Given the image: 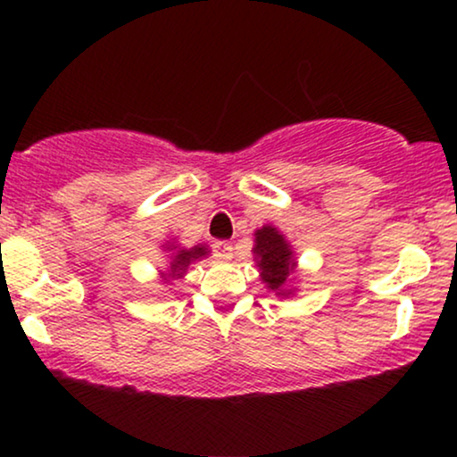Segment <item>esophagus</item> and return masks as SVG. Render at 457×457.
I'll use <instances>...</instances> for the list:
<instances>
[{
    "label": "esophagus",
    "instance_id": "obj_1",
    "mask_svg": "<svg viewBox=\"0 0 457 457\" xmlns=\"http://www.w3.org/2000/svg\"><path fill=\"white\" fill-rule=\"evenodd\" d=\"M214 253L220 262L233 260V243L228 241H216L214 243Z\"/></svg>",
    "mask_w": 457,
    "mask_h": 457
}]
</instances>
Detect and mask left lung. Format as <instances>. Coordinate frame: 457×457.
<instances>
[{
  "label": "left lung",
  "mask_w": 457,
  "mask_h": 457,
  "mask_svg": "<svg viewBox=\"0 0 457 457\" xmlns=\"http://www.w3.org/2000/svg\"><path fill=\"white\" fill-rule=\"evenodd\" d=\"M253 262L260 270L262 283L272 291L274 295L285 299L293 297L295 289V274H297V258L293 252L291 243L272 224L255 228L253 233Z\"/></svg>",
  "instance_id": "1"
}]
</instances>
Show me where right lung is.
Returning <instances> with one entry per match:
<instances>
[{
  "label": "right lung",
  "instance_id": "add662e5",
  "mask_svg": "<svg viewBox=\"0 0 457 457\" xmlns=\"http://www.w3.org/2000/svg\"><path fill=\"white\" fill-rule=\"evenodd\" d=\"M162 249L168 253L166 270H158L160 280L164 285H172V280L183 278L191 264H195V262L210 255V247L205 245V243H199V245L193 247H180V243L177 239H170L162 245Z\"/></svg>",
  "mask_w": 457,
  "mask_h": 457
}]
</instances>
